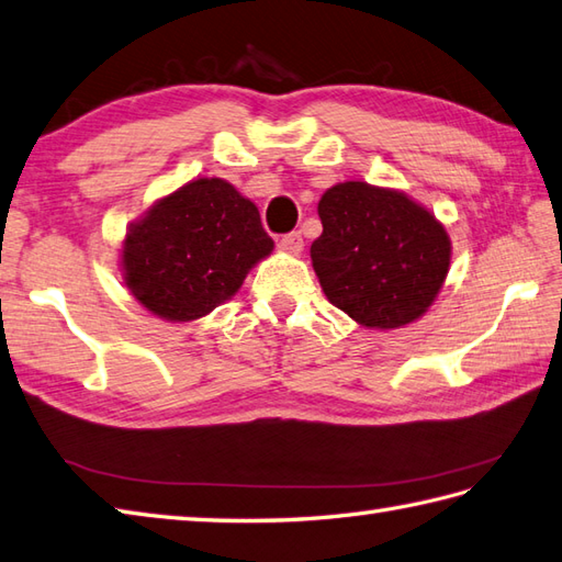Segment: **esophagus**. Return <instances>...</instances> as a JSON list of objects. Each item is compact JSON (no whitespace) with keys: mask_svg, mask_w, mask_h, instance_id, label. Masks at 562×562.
Instances as JSON below:
<instances>
[{"mask_svg":"<svg viewBox=\"0 0 562 562\" xmlns=\"http://www.w3.org/2000/svg\"><path fill=\"white\" fill-rule=\"evenodd\" d=\"M279 248H281L283 252H289V255H300V252H303V248H305L303 236H300V234L283 236V238L279 240Z\"/></svg>","mask_w":562,"mask_h":562,"instance_id":"obj_1","label":"esophagus"}]
</instances>
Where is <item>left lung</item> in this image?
I'll return each mask as SVG.
<instances>
[{"label":"left lung","instance_id":"8db88e82","mask_svg":"<svg viewBox=\"0 0 562 562\" xmlns=\"http://www.w3.org/2000/svg\"><path fill=\"white\" fill-rule=\"evenodd\" d=\"M317 212L324 231L310 257L328 303L376 331L429 312L453 257L431 210L403 190L344 181L326 190Z\"/></svg>","mask_w":562,"mask_h":562}]
</instances>
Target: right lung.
Masks as SVG:
<instances>
[{
    "label": "right lung",
    "instance_id": "obj_1",
    "mask_svg": "<svg viewBox=\"0 0 562 562\" xmlns=\"http://www.w3.org/2000/svg\"><path fill=\"white\" fill-rule=\"evenodd\" d=\"M271 250L257 204L224 178L202 176L155 200L126 226L119 269L140 307L183 324L234 297Z\"/></svg>",
    "mask_w": 562,
    "mask_h": 562
}]
</instances>
